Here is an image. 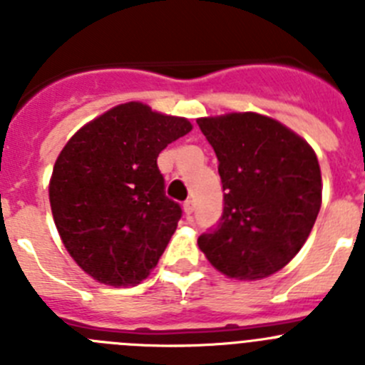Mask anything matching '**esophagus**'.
<instances>
[{
    "instance_id": "obj_1",
    "label": "esophagus",
    "mask_w": 365,
    "mask_h": 365,
    "mask_svg": "<svg viewBox=\"0 0 365 365\" xmlns=\"http://www.w3.org/2000/svg\"><path fill=\"white\" fill-rule=\"evenodd\" d=\"M182 208H185V214H186V215H192V214H193V208H195V206H193L192 199H188V201H185V205H182Z\"/></svg>"
}]
</instances>
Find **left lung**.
I'll return each mask as SVG.
<instances>
[{"label":"left lung","mask_w":365,"mask_h":365,"mask_svg":"<svg viewBox=\"0 0 365 365\" xmlns=\"http://www.w3.org/2000/svg\"><path fill=\"white\" fill-rule=\"evenodd\" d=\"M197 124L214 148L225 192L217 227L199 235V248L228 278H267L299 252L314 227L322 205L316 153L294 131L257 113Z\"/></svg>","instance_id":"left-lung-1"}]
</instances>
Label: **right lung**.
<instances>
[{
	"instance_id": "obj_1",
	"label": "right lung",
	"mask_w": 365,
	"mask_h": 365,
	"mask_svg": "<svg viewBox=\"0 0 365 365\" xmlns=\"http://www.w3.org/2000/svg\"><path fill=\"white\" fill-rule=\"evenodd\" d=\"M192 131L140 102L109 109L71 137L49 185L54 225L80 269L100 283L148 278L182 210L164 193L160 151Z\"/></svg>"
}]
</instances>
